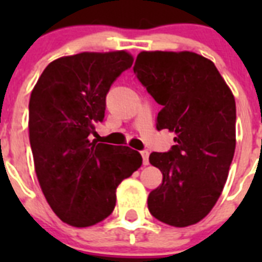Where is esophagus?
<instances>
[{
	"label": "esophagus",
	"mask_w": 262,
	"mask_h": 262,
	"mask_svg": "<svg viewBox=\"0 0 262 262\" xmlns=\"http://www.w3.org/2000/svg\"><path fill=\"white\" fill-rule=\"evenodd\" d=\"M140 155H142V159H143V164L144 165H148V163H149V152L145 151V149H143V151H140Z\"/></svg>",
	"instance_id": "34e87169"
}]
</instances>
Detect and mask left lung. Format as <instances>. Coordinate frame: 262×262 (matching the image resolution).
Returning <instances> with one entry per match:
<instances>
[{"mask_svg": "<svg viewBox=\"0 0 262 262\" xmlns=\"http://www.w3.org/2000/svg\"><path fill=\"white\" fill-rule=\"evenodd\" d=\"M134 73L163 108L156 128L176 134L168 152L149 163L163 184L148 195L156 219L195 224L211 211L228 177L236 145L235 98L214 62L194 52H140Z\"/></svg>", "mask_w": 262, "mask_h": 262, "instance_id": "left-lung-1", "label": "left lung"}]
</instances>
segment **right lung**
Returning a JSON list of instances; mask_svg holds the SVG:
<instances>
[{
	"mask_svg": "<svg viewBox=\"0 0 262 262\" xmlns=\"http://www.w3.org/2000/svg\"><path fill=\"white\" fill-rule=\"evenodd\" d=\"M133 61L124 51L60 57L31 92L29 131L36 176L51 209L71 226L89 227L107 217L118 185L142 165L138 151L89 139L105 117L111 84Z\"/></svg>",
	"mask_w": 262,
	"mask_h": 262,
	"instance_id": "add662e5",
	"label": "right lung"
}]
</instances>
